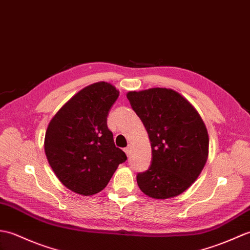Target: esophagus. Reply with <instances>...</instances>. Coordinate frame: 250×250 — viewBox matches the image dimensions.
I'll return each instance as SVG.
<instances>
[{
    "mask_svg": "<svg viewBox=\"0 0 250 250\" xmlns=\"http://www.w3.org/2000/svg\"><path fill=\"white\" fill-rule=\"evenodd\" d=\"M130 151H131V147H130V146H127V147H125V148H124V152L126 153L127 156H128V155L130 154Z\"/></svg>",
    "mask_w": 250,
    "mask_h": 250,
    "instance_id": "1",
    "label": "esophagus"
}]
</instances>
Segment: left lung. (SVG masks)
I'll return each instance as SVG.
<instances>
[{
  "mask_svg": "<svg viewBox=\"0 0 250 250\" xmlns=\"http://www.w3.org/2000/svg\"><path fill=\"white\" fill-rule=\"evenodd\" d=\"M127 98L146 126L152 146L151 166L137 174L138 186L154 199L181 195L207 163L208 136L201 116L170 88L129 92Z\"/></svg>",
  "mask_w": 250,
  "mask_h": 250,
  "instance_id": "1",
  "label": "left lung"
}]
</instances>
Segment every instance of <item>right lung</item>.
I'll list each match as a JSON object with an SVG mask.
<instances>
[{
    "label": "right lung",
    "instance_id": "1",
    "mask_svg": "<svg viewBox=\"0 0 250 250\" xmlns=\"http://www.w3.org/2000/svg\"><path fill=\"white\" fill-rule=\"evenodd\" d=\"M119 91L107 82L88 85L70 98L49 123L45 152L68 189L91 196L108 185L126 154L116 147L107 118Z\"/></svg>",
    "mask_w": 250,
    "mask_h": 250
}]
</instances>
